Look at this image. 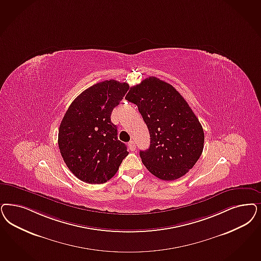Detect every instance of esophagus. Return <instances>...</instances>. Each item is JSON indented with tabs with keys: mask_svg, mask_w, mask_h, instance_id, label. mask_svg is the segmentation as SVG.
<instances>
[{
	"mask_svg": "<svg viewBox=\"0 0 261 261\" xmlns=\"http://www.w3.org/2000/svg\"><path fill=\"white\" fill-rule=\"evenodd\" d=\"M128 146H129V149H130L131 151H134L136 149L135 142H133V141L129 142V143H128Z\"/></svg>",
	"mask_w": 261,
	"mask_h": 261,
	"instance_id": "esophagus-1",
	"label": "esophagus"
}]
</instances>
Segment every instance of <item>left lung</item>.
<instances>
[{"label": "left lung", "instance_id": "left-lung-1", "mask_svg": "<svg viewBox=\"0 0 261 261\" xmlns=\"http://www.w3.org/2000/svg\"><path fill=\"white\" fill-rule=\"evenodd\" d=\"M126 100L138 106L150 134V145L141 150L145 168L162 180H175L198 162L204 133L186 100L171 85L148 77L130 88Z\"/></svg>", "mask_w": 261, "mask_h": 261}]
</instances>
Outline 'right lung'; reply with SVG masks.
I'll use <instances>...</instances> for the list:
<instances>
[{"label": "right lung", "mask_w": 261, "mask_h": 261, "mask_svg": "<svg viewBox=\"0 0 261 261\" xmlns=\"http://www.w3.org/2000/svg\"><path fill=\"white\" fill-rule=\"evenodd\" d=\"M129 90L127 83L100 82L84 90L67 109L59 129L63 161L79 179L101 184L111 179L128 155L111 121L115 107Z\"/></svg>", "instance_id": "add662e5"}]
</instances>
